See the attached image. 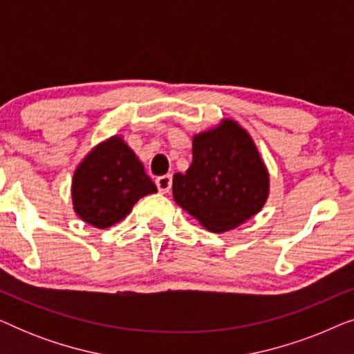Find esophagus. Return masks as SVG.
Instances as JSON below:
<instances>
[{"mask_svg":"<svg viewBox=\"0 0 354 354\" xmlns=\"http://www.w3.org/2000/svg\"><path fill=\"white\" fill-rule=\"evenodd\" d=\"M156 187L161 193H169L172 187V177L171 176H161L156 178Z\"/></svg>","mask_w":354,"mask_h":354,"instance_id":"esophagus-1","label":"esophagus"}]
</instances>
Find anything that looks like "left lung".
<instances>
[{"label":"left lung","mask_w":354,"mask_h":354,"mask_svg":"<svg viewBox=\"0 0 354 354\" xmlns=\"http://www.w3.org/2000/svg\"><path fill=\"white\" fill-rule=\"evenodd\" d=\"M193 161L172 180L174 200L205 229H235L263 209L269 172L243 127L224 119L193 137Z\"/></svg>","instance_id":"obj_1"}]
</instances>
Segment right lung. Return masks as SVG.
<instances>
[{
  "label": "right lung",
  "instance_id": "1",
  "mask_svg": "<svg viewBox=\"0 0 354 354\" xmlns=\"http://www.w3.org/2000/svg\"><path fill=\"white\" fill-rule=\"evenodd\" d=\"M156 192L143 164L118 135L91 149L72 178L74 211L98 229L122 221L140 198Z\"/></svg>",
  "mask_w": 354,
  "mask_h": 354
}]
</instances>
